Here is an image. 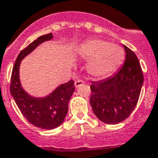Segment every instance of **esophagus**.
<instances>
[{
  "label": "esophagus",
  "instance_id": "obj_1",
  "mask_svg": "<svg viewBox=\"0 0 158 158\" xmlns=\"http://www.w3.org/2000/svg\"><path fill=\"white\" fill-rule=\"evenodd\" d=\"M83 84H84V81L81 79H78V80L75 81V86L76 87H80Z\"/></svg>",
  "mask_w": 158,
  "mask_h": 158
}]
</instances>
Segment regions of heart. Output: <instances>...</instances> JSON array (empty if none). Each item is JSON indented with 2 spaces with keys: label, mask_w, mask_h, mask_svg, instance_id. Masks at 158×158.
<instances>
[{
  "label": "heart",
  "mask_w": 158,
  "mask_h": 158,
  "mask_svg": "<svg viewBox=\"0 0 158 158\" xmlns=\"http://www.w3.org/2000/svg\"><path fill=\"white\" fill-rule=\"evenodd\" d=\"M80 54L90 60L88 70L95 76H106L114 73L124 59V52L120 47L100 39L85 42L81 47Z\"/></svg>",
  "instance_id": "heart-1"
}]
</instances>
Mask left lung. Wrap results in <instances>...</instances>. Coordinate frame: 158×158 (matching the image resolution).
Instances as JSON below:
<instances>
[{"mask_svg":"<svg viewBox=\"0 0 158 158\" xmlns=\"http://www.w3.org/2000/svg\"><path fill=\"white\" fill-rule=\"evenodd\" d=\"M126 59L116 73L91 82L90 105L94 114L107 124L125 120L135 109L140 97L144 75L136 55L123 45Z\"/></svg>","mask_w":158,"mask_h":158,"instance_id":"8db88e82","label":"left lung"}]
</instances>
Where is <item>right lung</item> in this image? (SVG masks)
Instances as JSON below:
<instances>
[{"instance_id":"add662e5","label":"right lung","mask_w":158,"mask_h":158,"mask_svg":"<svg viewBox=\"0 0 158 158\" xmlns=\"http://www.w3.org/2000/svg\"><path fill=\"white\" fill-rule=\"evenodd\" d=\"M52 33L42 35L21 51L14 64L10 81V94L23 116L30 123L42 129H54L64 120L69 110V102L75 90L74 81L60 85L48 97H31L22 88L19 81V66L22 60L44 41L52 40Z\"/></svg>"}]
</instances>
